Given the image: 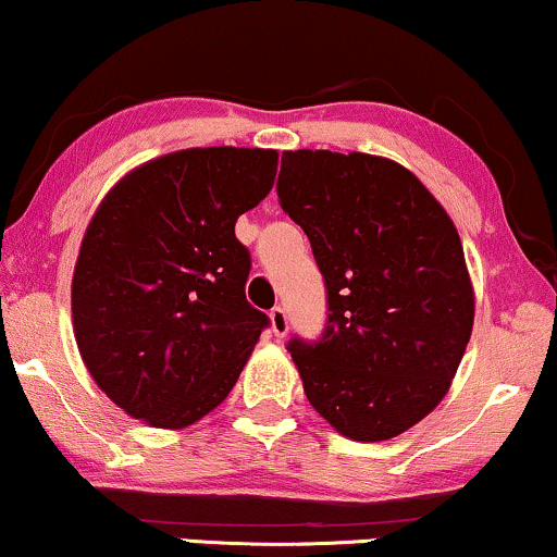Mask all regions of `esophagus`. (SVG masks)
Masks as SVG:
<instances>
[{
    "mask_svg": "<svg viewBox=\"0 0 557 557\" xmlns=\"http://www.w3.org/2000/svg\"><path fill=\"white\" fill-rule=\"evenodd\" d=\"M269 319H271V332L276 334V337H286V332H288V314H286V309L273 307Z\"/></svg>",
    "mask_w": 557,
    "mask_h": 557,
    "instance_id": "1",
    "label": "esophagus"
}]
</instances>
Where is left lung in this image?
I'll list each match as a JSON object with an SVG mask.
<instances>
[{
  "mask_svg": "<svg viewBox=\"0 0 557 557\" xmlns=\"http://www.w3.org/2000/svg\"><path fill=\"white\" fill-rule=\"evenodd\" d=\"M281 208L326 284L322 342H288L311 408L352 441H387L444 400L474 326L454 220L421 180L362 151H284Z\"/></svg>",
  "mask_w": 557,
  "mask_h": 557,
  "instance_id": "obj_1",
  "label": "left lung"
}]
</instances>
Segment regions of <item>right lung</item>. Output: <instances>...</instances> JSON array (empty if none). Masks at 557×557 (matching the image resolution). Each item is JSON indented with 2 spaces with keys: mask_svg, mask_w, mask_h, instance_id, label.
<instances>
[{
  "mask_svg": "<svg viewBox=\"0 0 557 557\" xmlns=\"http://www.w3.org/2000/svg\"><path fill=\"white\" fill-rule=\"evenodd\" d=\"M276 170V149H180L124 174L98 205L73 271V332L124 413L185 429L238 383L269 317L246 301L235 220Z\"/></svg>",
  "mask_w": 557,
  "mask_h": 557,
  "instance_id": "1",
  "label": "right lung"
}]
</instances>
